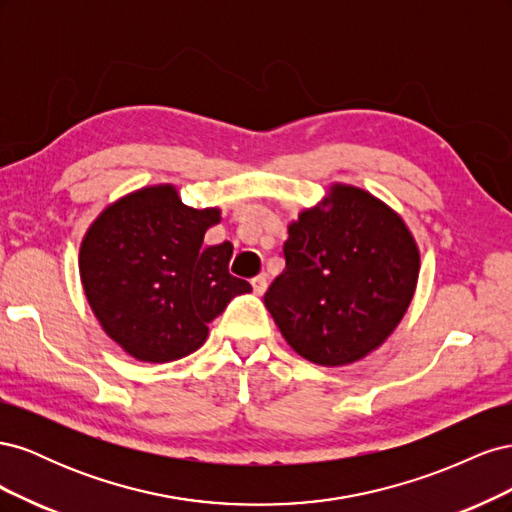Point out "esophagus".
Segmentation results:
<instances>
[{"mask_svg":"<svg viewBox=\"0 0 512 512\" xmlns=\"http://www.w3.org/2000/svg\"><path fill=\"white\" fill-rule=\"evenodd\" d=\"M252 288L256 294H265L267 290V275H256L252 280Z\"/></svg>","mask_w":512,"mask_h":512,"instance_id":"esophagus-1","label":"esophagus"}]
</instances>
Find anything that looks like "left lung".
I'll return each instance as SVG.
<instances>
[{"label": "left lung", "mask_w": 512, "mask_h": 512, "mask_svg": "<svg viewBox=\"0 0 512 512\" xmlns=\"http://www.w3.org/2000/svg\"><path fill=\"white\" fill-rule=\"evenodd\" d=\"M284 258L265 305L290 348L324 367L361 361L384 344L408 312L421 269L401 215L346 183L290 222Z\"/></svg>", "instance_id": "1"}]
</instances>
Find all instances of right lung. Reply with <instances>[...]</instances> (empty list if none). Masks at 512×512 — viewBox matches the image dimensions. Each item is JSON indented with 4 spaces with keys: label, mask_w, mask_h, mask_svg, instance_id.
<instances>
[{
    "label": "right lung",
    "mask_w": 512,
    "mask_h": 512,
    "mask_svg": "<svg viewBox=\"0 0 512 512\" xmlns=\"http://www.w3.org/2000/svg\"><path fill=\"white\" fill-rule=\"evenodd\" d=\"M220 209H192L170 183L108 205L85 232L79 271L104 333L138 361L168 363L205 344L209 322L252 292L228 273L232 243L205 247Z\"/></svg>",
    "instance_id": "1"
}]
</instances>
